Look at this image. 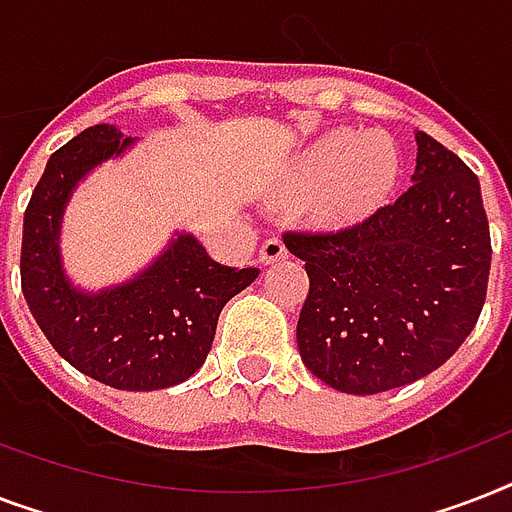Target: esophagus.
<instances>
[{
  "label": "esophagus",
  "instance_id": "obj_1",
  "mask_svg": "<svg viewBox=\"0 0 512 512\" xmlns=\"http://www.w3.org/2000/svg\"><path fill=\"white\" fill-rule=\"evenodd\" d=\"M287 255H289L287 247H284V241H281L279 236H271V239H265V244L260 247V263H263V265L279 263V260H284Z\"/></svg>",
  "mask_w": 512,
  "mask_h": 512
}]
</instances>
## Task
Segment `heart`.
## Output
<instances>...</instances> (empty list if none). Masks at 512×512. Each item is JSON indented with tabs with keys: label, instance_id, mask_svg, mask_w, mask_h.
<instances>
[{
	"label": "heart",
	"instance_id": "b5f03b06",
	"mask_svg": "<svg viewBox=\"0 0 512 512\" xmlns=\"http://www.w3.org/2000/svg\"><path fill=\"white\" fill-rule=\"evenodd\" d=\"M398 180L401 156L388 135L340 127L287 164L281 188L313 193V212L324 223L353 225L377 215L393 199Z\"/></svg>",
	"mask_w": 512,
	"mask_h": 512
}]
</instances>
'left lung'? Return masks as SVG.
Masks as SVG:
<instances>
[{
  "instance_id": "1",
  "label": "left lung",
  "mask_w": 512,
  "mask_h": 512,
  "mask_svg": "<svg viewBox=\"0 0 512 512\" xmlns=\"http://www.w3.org/2000/svg\"><path fill=\"white\" fill-rule=\"evenodd\" d=\"M412 188L340 231H292L311 292L297 321L303 364L340 393L401 388L452 358L486 300L492 239L470 167L414 132Z\"/></svg>"
}]
</instances>
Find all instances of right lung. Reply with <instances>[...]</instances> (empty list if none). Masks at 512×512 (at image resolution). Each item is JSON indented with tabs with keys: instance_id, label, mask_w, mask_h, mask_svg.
Masks as SVG:
<instances>
[{
	"instance_id": "right-lung-1",
	"label": "right lung",
	"mask_w": 512,
	"mask_h": 512,
	"mask_svg": "<svg viewBox=\"0 0 512 512\" xmlns=\"http://www.w3.org/2000/svg\"><path fill=\"white\" fill-rule=\"evenodd\" d=\"M135 143L114 124H95L50 156L23 215L20 284L44 337L74 369L116 390H164L207 361L220 311L260 268L215 263L193 233L175 231L132 279L74 284L60 252L68 201L95 167Z\"/></svg>"
}]
</instances>
